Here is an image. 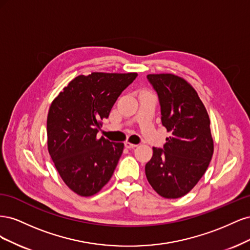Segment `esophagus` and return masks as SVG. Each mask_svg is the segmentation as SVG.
<instances>
[{
    "mask_svg": "<svg viewBox=\"0 0 250 250\" xmlns=\"http://www.w3.org/2000/svg\"><path fill=\"white\" fill-rule=\"evenodd\" d=\"M137 146H138V145H135V144H131V143H129V142H126V143H125V147H126L127 149H133V148H135Z\"/></svg>",
    "mask_w": 250,
    "mask_h": 250,
    "instance_id": "1",
    "label": "esophagus"
}]
</instances>
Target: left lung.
<instances>
[{"instance_id":"8db88e82","label":"left lung","mask_w":250,"mask_h":250,"mask_svg":"<svg viewBox=\"0 0 250 250\" xmlns=\"http://www.w3.org/2000/svg\"><path fill=\"white\" fill-rule=\"evenodd\" d=\"M147 79L160 102L162 124L171 135L163 148L153 147L146 177L163 197H183L203 176L213 156L209 118L186 80L172 74H150Z\"/></svg>"}]
</instances>
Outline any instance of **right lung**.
I'll list each match as a JSON object with an SVG mask.
<instances>
[{"mask_svg": "<svg viewBox=\"0 0 250 250\" xmlns=\"http://www.w3.org/2000/svg\"><path fill=\"white\" fill-rule=\"evenodd\" d=\"M137 73H92L73 79L52 102L48 150L65 185L80 196L99 192L111 178L124 144L98 138L118 97Z\"/></svg>", "mask_w": 250, "mask_h": 250, "instance_id": "add662e5", "label": "right lung"}]
</instances>
